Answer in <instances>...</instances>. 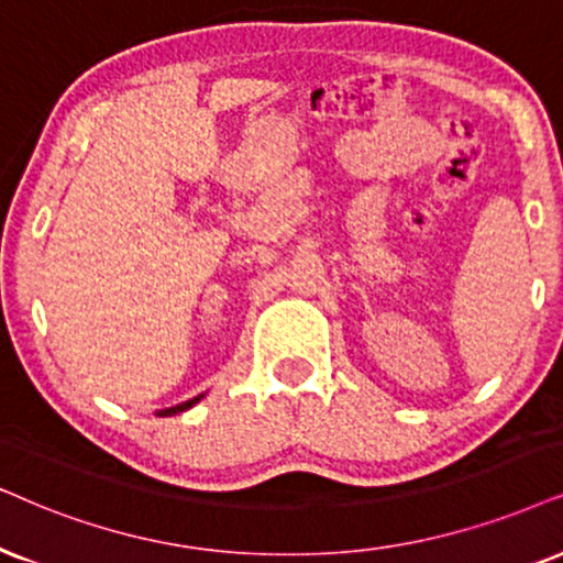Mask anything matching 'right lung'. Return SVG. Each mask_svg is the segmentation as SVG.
Returning <instances> with one entry per match:
<instances>
[{"label": "right lung", "mask_w": 563, "mask_h": 563, "mask_svg": "<svg viewBox=\"0 0 563 563\" xmlns=\"http://www.w3.org/2000/svg\"><path fill=\"white\" fill-rule=\"evenodd\" d=\"M202 397H205V395H197V397H191V400H187V402L176 405V408H166V410H158V412H155V416H176V412H181V410H189V408H191V405H195V402H199V400H202Z\"/></svg>", "instance_id": "add662e5"}]
</instances>
